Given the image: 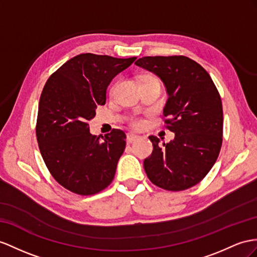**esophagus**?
<instances>
[{"mask_svg": "<svg viewBox=\"0 0 257 257\" xmlns=\"http://www.w3.org/2000/svg\"><path fill=\"white\" fill-rule=\"evenodd\" d=\"M138 138H139V136L138 135H134V134H127V142L130 144L135 142Z\"/></svg>", "mask_w": 257, "mask_h": 257, "instance_id": "34e87169", "label": "esophagus"}]
</instances>
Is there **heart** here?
I'll use <instances>...</instances> for the list:
<instances>
[{"label":"heart","mask_w":257,"mask_h":257,"mask_svg":"<svg viewBox=\"0 0 257 257\" xmlns=\"http://www.w3.org/2000/svg\"><path fill=\"white\" fill-rule=\"evenodd\" d=\"M148 79H155V78H154V77H151V76H148V77L144 78L143 80H148ZM115 87H116V83H114L113 85H111V88H110V91H111V92L114 91ZM129 123H130L131 127H134V128H136V129H140V128L143 127L144 121H143L142 118L134 116V117H131L130 119H129Z\"/></svg>","instance_id":"b5f03b06"}]
</instances>
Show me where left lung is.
I'll return each instance as SVG.
<instances>
[{
  "instance_id": "1",
  "label": "left lung",
  "mask_w": 257,
  "mask_h": 257,
  "mask_svg": "<svg viewBox=\"0 0 257 257\" xmlns=\"http://www.w3.org/2000/svg\"><path fill=\"white\" fill-rule=\"evenodd\" d=\"M136 65L154 72L166 85L163 118L175 139L160 146L150 136L153 152L144 160L151 182L168 191L197 185L213 167L222 143V104L208 72L183 55L144 56Z\"/></svg>"
}]
</instances>
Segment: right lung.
I'll use <instances>...</instances> for the list:
<instances>
[{
    "instance_id": "add662e5",
    "label": "right lung",
    "mask_w": 257,
    "mask_h": 257,
    "mask_svg": "<svg viewBox=\"0 0 257 257\" xmlns=\"http://www.w3.org/2000/svg\"><path fill=\"white\" fill-rule=\"evenodd\" d=\"M136 57L79 54L50 76L39 102L36 124L42 159L53 178L76 194L92 195L113 181L126 148L120 129L92 136L88 121L97 105L106 102V89Z\"/></svg>"
}]
</instances>
